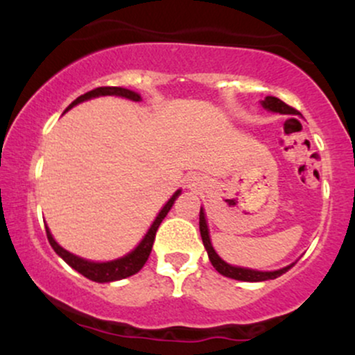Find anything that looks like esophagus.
I'll return each mask as SVG.
<instances>
[{
  "mask_svg": "<svg viewBox=\"0 0 355 355\" xmlns=\"http://www.w3.org/2000/svg\"><path fill=\"white\" fill-rule=\"evenodd\" d=\"M200 183H202V182H198L197 178H195V177H191L190 180H189V189H191V190H197V189H200Z\"/></svg>",
  "mask_w": 355,
  "mask_h": 355,
  "instance_id": "esophagus-1",
  "label": "esophagus"
}]
</instances>
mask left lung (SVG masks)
<instances>
[{
  "label": "left lung",
  "instance_id": "left-lung-1",
  "mask_svg": "<svg viewBox=\"0 0 355 355\" xmlns=\"http://www.w3.org/2000/svg\"><path fill=\"white\" fill-rule=\"evenodd\" d=\"M260 105H262L267 112H272V113L302 116L299 112H297V110L288 107V105H285L282 100L275 98V96H266V98L260 101ZM200 235H202L203 247H205L207 254H209L211 266H214V268L218 272V274H222L223 277H229V279L242 280V282H266V280L277 279V277H280L287 270H291V267H294V263H295V262H292L291 266L277 268V270H255V268L232 266V263L225 262V260H223L222 257L215 252L214 245H211L209 223H207V215H205V209H203V207H200Z\"/></svg>",
  "mask_w": 355,
  "mask_h": 355
}]
</instances>
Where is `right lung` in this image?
I'll use <instances>...</instances> for the list:
<instances>
[{"mask_svg":"<svg viewBox=\"0 0 355 355\" xmlns=\"http://www.w3.org/2000/svg\"><path fill=\"white\" fill-rule=\"evenodd\" d=\"M98 96H120V98H126V100H132V101H141L140 93L132 92V89H126L121 87H101V88H95V89H92V92L78 96V98L73 101L70 107L67 108V112L68 110H71L73 107H76L78 103H83V101H88L92 98H98ZM180 193H182L180 189L175 191L172 197L168 198V202H166L165 205L162 207V210L158 211V215L155 217L153 223L150 225V229L146 230L144 239L138 242V245L133 248V250H130L128 254H125L123 257H118V259L107 260V262H95V260H88V259H83V257L71 254V252H68L67 248L61 247L60 243L53 239L51 232L46 225L48 242H50L53 250H55L56 254H58L61 259H63L64 262H67L68 266L73 268V270H76L78 274L85 275L89 280H93V282L107 284V282H115V280L126 279V277H130V275H135L137 272L145 266V262L148 260V257H150V252H152L155 234H157L162 220L166 217V214H168L170 209L173 207L175 200L180 197Z\"/></svg>","mask_w":355,"mask_h":355,"instance_id":"1","label":"right lung"}]
</instances>
